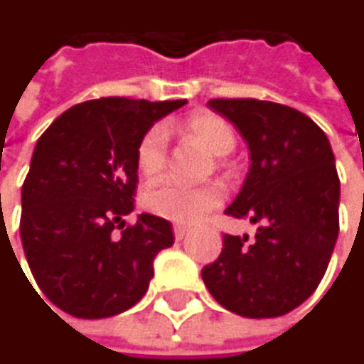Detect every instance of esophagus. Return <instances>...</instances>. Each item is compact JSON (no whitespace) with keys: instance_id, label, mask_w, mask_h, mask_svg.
<instances>
[{"instance_id":"esophagus-1","label":"esophagus","mask_w":364,"mask_h":364,"mask_svg":"<svg viewBox=\"0 0 364 364\" xmlns=\"http://www.w3.org/2000/svg\"><path fill=\"white\" fill-rule=\"evenodd\" d=\"M188 235H190V228H188V226H181V224L174 226V239H176V241L186 239Z\"/></svg>"}]
</instances>
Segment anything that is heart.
<instances>
[{"label": "heart", "instance_id": "obj_1", "mask_svg": "<svg viewBox=\"0 0 364 364\" xmlns=\"http://www.w3.org/2000/svg\"><path fill=\"white\" fill-rule=\"evenodd\" d=\"M183 132L196 138L215 157L228 155L237 144L232 127L220 114L209 110L192 112L183 121ZM166 144H168L166 129L161 125L149 127L138 140L136 166L144 178H155L164 170ZM220 203H222V190L218 186L188 188L174 183V181H164L159 186H153L142 196V205L149 213L176 224H194L205 213L215 209Z\"/></svg>", "mask_w": 364, "mask_h": 364}]
</instances>
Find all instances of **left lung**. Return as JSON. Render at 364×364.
Here are the masks:
<instances>
[{
  "label": "left lung",
  "mask_w": 364,
  "mask_h": 364,
  "mask_svg": "<svg viewBox=\"0 0 364 364\" xmlns=\"http://www.w3.org/2000/svg\"><path fill=\"white\" fill-rule=\"evenodd\" d=\"M250 149V172L228 215L256 237H224L203 269L211 296L243 318H277L322 282L339 235V176L326 134L296 108L254 97L211 100Z\"/></svg>",
  "instance_id": "obj_1"
}]
</instances>
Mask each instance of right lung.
<instances>
[{"label":"right lung","mask_w":364,"mask_h":364,"mask_svg":"<svg viewBox=\"0 0 364 364\" xmlns=\"http://www.w3.org/2000/svg\"><path fill=\"white\" fill-rule=\"evenodd\" d=\"M181 106L186 100H89L59 114L36 142L21 192V241L36 284L57 309L100 320L144 296L153 260L174 235L151 213L123 230L138 183L136 146Z\"/></svg>","instance_id":"add662e5"}]
</instances>
